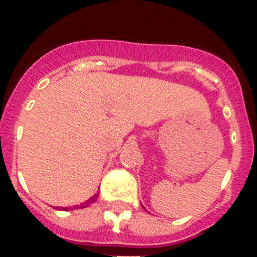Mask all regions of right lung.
<instances>
[{"mask_svg":"<svg viewBox=\"0 0 257 257\" xmlns=\"http://www.w3.org/2000/svg\"><path fill=\"white\" fill-rule=\"evenodd\" d=\"M97 199H98V195H93L92 197H90V199L86 200L85 203L80 204V205H74L73 208H76V209H80V208H85V207H88V205H90V204H92V203H94V201H96ZM57 208H58V207H57ZM70 208H72V207H70ZM70 208L62 207V208H60V209H62V211H69Z\"/></svg>","mask_w":257,"mask_h":257,"instance_id":"right-lung-1","label":"right lung"}]
</instances>
